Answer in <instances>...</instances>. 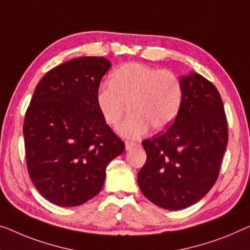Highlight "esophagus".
<instances>
[{
	"instance_id": "1",
	"label": "esophagus",
	"mask_w": 250,
	"mask_h": 250,
	"mask_svg": "<svg viewBox=\"0 0 250 250\" xmlns=\"http://www.w3.org/2000/svg\"><path fill=\"white\" fill-rule=\"evenodd\" d=\"M138 146L137 143H133V141H125V149L126 150H131L132 148Z\"/></svg>"
}]
</instances>
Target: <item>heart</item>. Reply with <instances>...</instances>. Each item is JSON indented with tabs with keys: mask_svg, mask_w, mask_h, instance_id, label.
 <instances>
[{
	"mask_svg": "<svg viewBox=\"0 0 250 250\" xmlns=\"http://www.w3.org/2000/svg\"><path fill=\"white\" fill-rule=\"evenodd\" d=\"M111 85H103L96 104L104 121L118 125L130 107V117L118 126L119 135L137 139L152 126L157 131L173 124L183 102V86L172 70L126 62L113 70Z\"/></svg>",
	"mask_w": 250,
	"mask_h": 250,
	"instance_id": "obj_1",
	"label": "heart"
}]
</instances>
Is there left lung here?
<instances>
[{
	"label": "left lung",
	"instance_id": "1",
	"mask_svg": "<svg viewBox=\"0 0 250 250\" xmlns=\"http://www.w3.org/2000/svg\"><path fill=\"white\" fill-rule=\"evenodd\" d=\"M183 102L166 131L143 141L147 161L138 173L143 194L156 206L181 210L212 188L228 144L219 91L197 73L181 77Z\"/></svg>",
	"mask_w": 250,
	"mask_h": 250
}]
</instances>
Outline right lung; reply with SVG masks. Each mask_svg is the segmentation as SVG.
<instances>
[{
    "mask_svg": "<svg viewBox=\"0 0 250 250\" xmlns=\"http://www.w3.org/2000/svg\"><path fill=\"white\" fill-rule=\"evenodd\" d=\"M110 67L104 57H78L55 67L36 86L25 112L30 178L57 206L77 207L94 197L103 188L106 166L125 151L96 104Z\"/></svg>",
    "mask_w": 250,
    "mask_h": 250,
    "instance_id": "obj_1",
    "label": "right lung"
}]
</instances>
